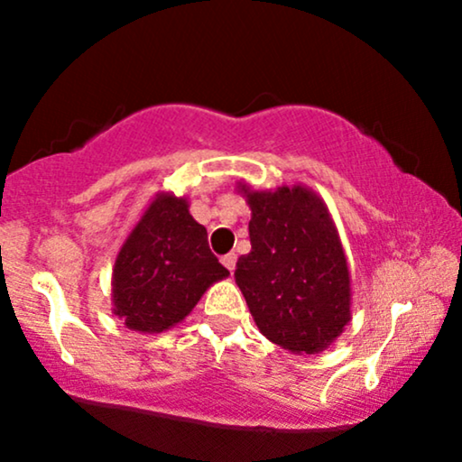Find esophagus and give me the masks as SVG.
<instances>
[{"instance_id": "esophagus-1", "label": "esophagus", "mask_w": 462, "mask_h": 462, "mask_svg": "<svg viewBox=\"0 0 462 462\" xmlns=\"http://www.w3.org/2000/svg\"><path fill=\"white\" fill-rule=\"evenodd\" d=\"M221 263H224V267L227 269V272H235V267H236V254H226V256L221 258Z\"/></svg>"}]
</instances>
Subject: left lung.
<instances>
[{"mask_svg":"<svg viewBox=\"0 0 462 462\" xmlns=\"http://www.w3.org/2000/svg\"><path fill=\"white\" fill-rule=\"evenodd\" d=\"M238 193L252 210V252L235 280L258 330L293 354L323 352L352 319V278L326 201L304 184L238 182Z\"/></svg>","mask_w":462,"mask_h":462,"instance_id":"8db88e82","label":"left lung"}]
</instances>
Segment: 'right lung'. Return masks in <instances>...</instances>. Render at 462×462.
<instances>
[{
	"label": "right lung",
	"mask_w": 462,
	"mask_h": 462,
	"mask_svg": "<svg viewBox=\"0 0 462 462\" xmlns=\"http://www.w3.org/2000/svg\"><path fill=\"white\" fill-rule=\"evenodd\" d=\"M227 275L210 252L206 227L189 213V199L161 190L115 258L113 312L128 330L164 332Z\"/></svg>",
	"instance_id": "1"
}]
</instances>
